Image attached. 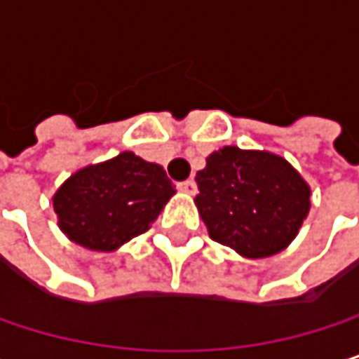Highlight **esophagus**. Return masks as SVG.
I'll list each match as a JSON object with an SVG mask.
<instances>
[{"mask_svg": "<svg viewBox=\"0 0 359 359\" xmlns=\"http://www.w3.org/2000/svg\"><path fill=\"white\" fill-rule=\"evenodd\" d=\"M179 191L187 193V195H193V193L197 191V182H195L193 179L184 180V182H179Z\"/></svg>", "mask_w": 359, "mask_h": 359, "instance_id": "obj_1", "label": "esophagus"}]
</instances>
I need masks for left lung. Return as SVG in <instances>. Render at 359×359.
<instances>
[{"instance_id":"1","label":"left lung","mask_w":359,"mask_h":359,"mask_svg":"<svg viewBox=\"0 0 359 359\" xmlns=\"http://www.w3.org/2000/svg\"><path fill=\"white\" fill-rule=\"evenodd\" d=\"M195 205L214 241L243 257L283 251L310 212V187L280 156L226 145L197 172Z\"/></svg>"}]
</instances>
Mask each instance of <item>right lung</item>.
Wrapping results in <instances>:
<instances>
[{
  "label": "right lung",
  "instance_id": "add662e5",
  "mask_svg": "<svg viewBox=\"0 0 359 359\" xmlns=\"http://www.w3.org/2000/svg\"><path fill=\"white\" fill-rule=\"evenodd\" d=\"M175 193L160 164L122 151L64 180L53 195V210L70 241L114 251L145 233Z\"/></svg>",
  "mask_w": 359,
  "mask_h": 359
}]
</instances>
